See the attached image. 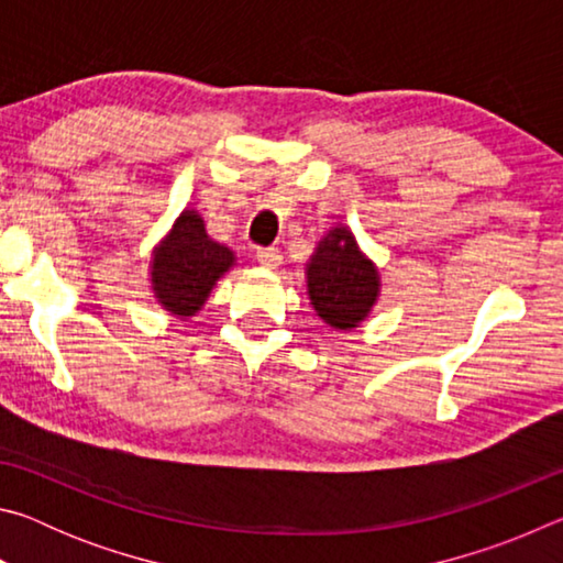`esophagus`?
Masks as SVG:
<instances>
[{"mask_svg":"<svg viewBox=\"0 0 563 563\" xmlns=\"http://www.w3.org/2000/svg\"><path fill=\"white\" fill-rule=\"evenodd\" d=\"M255 258H258L263 268H268V271L278 268V265H280V253L275 251V247H263V251L255 253Z\"/></svg>","mask_w":563,"mask_h":563,"instance_id":"esophagus-1","label":"esophagus"}]
</instances>
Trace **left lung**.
<instances>
[{"label":"left lung","mask_w":563,"mask_h":563,"mask_svg":"<svg viewBox=\"0 0 563 563\" xmlns=\"http://www.w3.org/2000/svg\"><path fill=\"white\" fill-rule=\"evenodd\" d=\"M308 298L332 330H355L379 298L377 265L360 251L347 225L330 228L305 265Z\"/></svg>","instance_id":"8db88e82"}]
</instances>
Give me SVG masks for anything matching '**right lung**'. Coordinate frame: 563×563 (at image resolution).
<instances>
[{"label":"right lung","mask_w":563,"mask_h":563,"mask_svg":"<svg viewBox=\"0 0 563 563\" xmlns=\"http://www.w3.org/2000/svg\"><path fill=\"white\" fill-rule=\"evenodd\" d=\"M233 265L231 247L208 238L201 213L186 208L151 255V290L170 316L194 318Z\"/></svg>","instance_id":"1"}]
</instances>
